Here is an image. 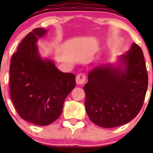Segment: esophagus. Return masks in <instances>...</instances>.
I'll use <instances>...</instances> for the list:
<instances>
[{"label": "esophagus", "mask_w": 153, "mask_h": 153, "mask_svg": "<svg viewBox=\"0 0 153 153\" xmlns=\"http://www.w3.org/2000/svg\"><path fill=\"white\" fill-rule=\"evenodd\" d=\"M86 81V75L84 73H80L76 77L77 84H83Z\"/></svg>", "instance_id": "esophagus-1"}]
</instances>
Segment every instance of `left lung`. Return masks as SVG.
<instances>
[{
  "label": "left lung",
  "instance_id": "left-lung-1",
  "mask_svg": "<svg viewBox=\"0 0 153 153\" xmlns=\"http://www.w3.org/2000/svg\"><path fill=\"white\" fill-rule=\"evenodd\" d=\"M121 67L101 65L88 74L84 86L85 107L91 121L104 128L126 124L142 108L148 75L142 49L133 43L119 57Z\"/></svg>",
  "mask_w": 153,
  "mask_h": 153
}]
</instances>
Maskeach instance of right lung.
<instances>
[{
	"mask_svg": "<svg viewBox=\"0 0 153 153\" xmlns=\"http://www.w3.org/2000/svg\"><path fill=\"white\" fill-rule=\"evenodd\" d=\"M47 33L43 28L30 32L18 46L10 63V91L21 118L38 126L56 121L65 98L75 86V75L58 70L52 61L42 59L36 43Z\"/></svg>",
	"mask_w": 153,
	"mask_h": 153,
	"instance_id": "right-lung-1",
	"label": "right lung"
}]
</instances>
